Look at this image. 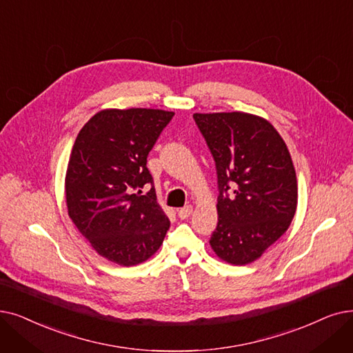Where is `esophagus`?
<instances>
[{"instance_id": "1", "label": "esophagus", "mask_w": 353, "mask_h": 353, "mask_svg": "<svg viewBox=\"0 0 353 353\" xmlns=\"http://www.w3.org/2000/svg\"><path fill=\"white\" fill-rule=\"evenodd\" d=\"M192 212H193V206H192V205H188V206H185V208L179 209V210H177V214H179L180 219H188V218L190 216V214H192Z\"/></svg>"}]
</instances>
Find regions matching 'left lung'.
Segmentation results:
<instances>
[{
  "label": "left lung",
  "mask_w": 353,
  "mask_h": 353,
  "mask_svg": "<svg viewBox=\"0 0 353 353\" xmlns=\"http://www.w3.org/2000/svg\"><path fill=\"white\" fill-rule=\"evenodd\" d=\"M218 176V225L210 247L223 261L252 263L288 229L297 179L285 143L268 121L245 112L194 114Z\"/></svg>",
  "instance_id": "1"
}]
</instances>
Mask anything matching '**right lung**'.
<instances>
[{
  "mask_svg": "<svg viewBox=\"0 0 353 353\" xmlns=\"http://www.w3.org/2000/svg\"><path fill=\"white\" fill-rule=\"evenodd\" d=\"M173 115L106 110L92 117L74 141L66 172L69 216L92 248L115 264L145 261L170 228L157 203L147 157Z\"/></svg>",
  "mask_w": 353,
  "mask_h": 353,
  "instance_id": "add662e5",
  "label": "right lung"
}]
</instances>
